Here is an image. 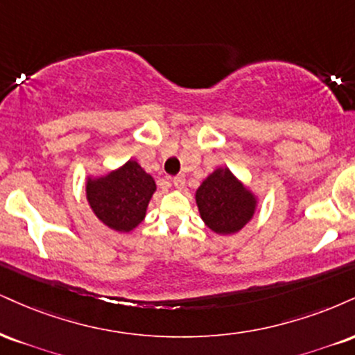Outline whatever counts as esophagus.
Returning a JSON list of instances; mask_svg holds the SVG:
<instances>
[{
    "instance_id": "1",
    "label": "esophagus",
    "mask_w": 355,
    "mask_h": 355,
    "mask_svg": "<svg viewBox=\"0 0 355 355\" xmlns=\"http://www.w3.org/2000/svg\"><path fill=\"white\" fill-rule=\"evenodd\" d=\"M172 182H173L175 189H178V190H182L183 187H185V177H183V175H177Z\"/></svg>"
}]
</instances>
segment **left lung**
<instances>
[{"mask_svg":"<svg viewBox=\"0 0 355 355\" xmlns=\"http://www.w3.org/2000/svg\"><path fill=\"white\" fill-rule=\"evenodd\" d=\"M202 220L220 234L240 232L253 218L256 200L228 168L215 170L196 190Z\"/></svg>","mask_w":355,"mask_h":355,"instance_id":"8db88e82","label":"left lung"}]
</instances>
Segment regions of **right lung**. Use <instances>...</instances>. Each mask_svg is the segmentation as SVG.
Instances as JSON below:
<instances>
[{
    "mask_svg": "<svg viewBox=\"0 0 355 355\" xmlns=\"http://www.w3.org/2000/svg\"><path fill=\"white\" fill-rule=\"evenodd\" d=\"M87 200L102 223L115 232H130L145 218L155 182L137 162L129 160L115 172L87 180Z\"/></svg>",
    "mask_w": 355,
    "mask_h": 355,
    "instance_id": "obj_1",
    "label": "right lung"
}]
</instances>
